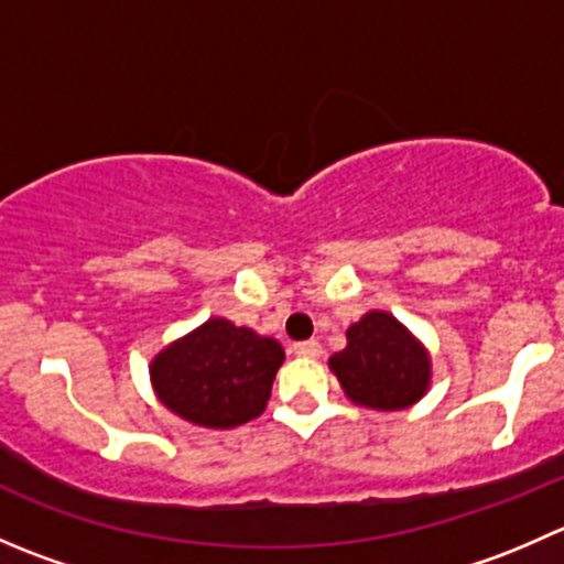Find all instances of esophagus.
Returning <instances> with one entry per match:
<instances>
[{"label": "esophagus", "instance_id": "esophagus-1", "mask_svg": "<svg viewBox=\"0 0 564 564\" xmlns=\"http://www.w3.org/2000/svg\"><path fill=\"white\" fill-rule=\"evenodd\" d=\"M292 351L297 357H318L322 355V344H318V340H300V344H294L292 346Z\"/></svg>", "mask_w": 564, "mask_h": 564}]
</instances>
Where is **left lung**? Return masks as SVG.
<instances>
[{"label": "left lung", "instance_id": "8db88e82", "mask_svg": "<svg viewBox=\"0 0 564 564\" xmlns=\"http://www.w3.org/2000/svg\"><path fill=\"white\" fill-rule=\"evenodd\" d=\"M349 344L329 357L346 395L368 409L412 406L431 379V360L395 316L371 311L346 333Z\"/></svg>", "mask_w": 564, "mask_h": 564}]
</instances>
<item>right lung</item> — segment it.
<instances>
[{
	"label": "right lung",
	"mask_w": 564,
	"mask_h": 564,
	"mask_svg": "<svg viewBox=\"0 0 564 564\" xmlns=\"http://www.w3.org/2000/svg\"><path fill=\"white\" fill-rule=\"evenodd\" d=\"M281 362L278 340L226 318H209L155 357L152 384L187 423L235 429L264 412Z\"/></svg>",
	"instance_id": "1"
}]
</instances>
